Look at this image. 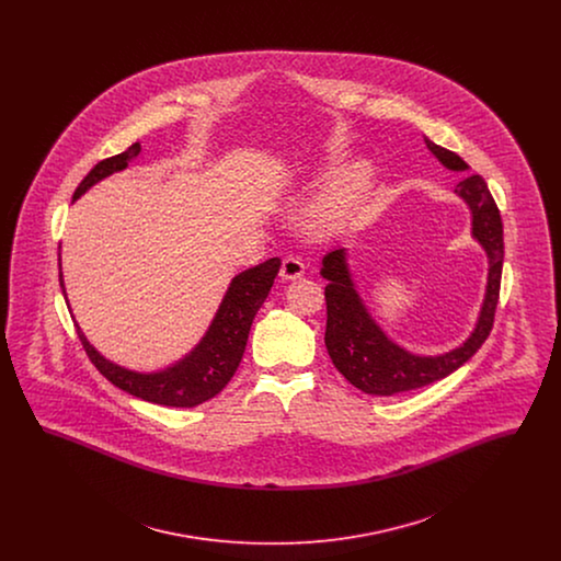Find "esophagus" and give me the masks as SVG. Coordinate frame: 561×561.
Returning <instances> with one entry per match:
<instances>
[{
	"instance_id": "esophagus-1",
	"label": "esophagus",
	"mask_w": 561,
	"mask_h": 561,
	"mask_svg": "<svg viewBox=\"0 0 561 561\" xmlns=\"http://www.w3.org/2000/svg\"><path fill=\"white\" fill-rule=\"evenodd\" d=\"M302 273H305V265L298 256H286L282 261V268H279L282 279H298V277H302Z\"/></svg>"
}]
</instances>
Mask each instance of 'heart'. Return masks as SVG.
I'll return each mask as SVG.
<instances>
[{"instance_id":"heart-1","label":"heart","mask_w":561,"mask_h":561,"mask_svg":"<svg viewBox=\"0 0 561 561\" xmlns=\"http://www.w3.org/2000/svg\"><path fill=\"white\" fill-rule=\"evenodd\" d=\"M374 172L368 163H357L345 174H341L321 199L318 218L323 227H341L348 222L355 213L364 206L370 187Z\"/></svg>"}]
</instances>
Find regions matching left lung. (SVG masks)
<instances>
[{"label": "left lung", "instance_id": "left-lung-1", "mask_svg": "<svg viewBox=\"0 0 561 561\" xmlns=\"http://www.w3.org/2000/svg\"><path fill=\"white\" fill-rule=\"evenodd\" d=\"M431 153L446 168L462 172L469 165L454 151H448L427 140ZM456 193L469 204L473 214V238L480 241L488 254V288L481 307L480 320L473 334L450 353L421 357L391 343L385 332L374 323L359 294L351 282L345 250H334L321 261V277L325 286V348L336 370L353 387L370 396H398L412 389H421L435 380L446 378L469 362L476 351L485 343L492 332L494 313L501 294V275L505 259L503 220L499 206L480 174L467 176L456 185Z\"/></svg>", "mask_w": 561, "mask_h": 561}]
</instances>
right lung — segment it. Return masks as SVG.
I'll use <instances>...</instances> for the list:
<instances>
[{"instance_id": "add662e5", "label": "right lung", "mask_w": 561, "mask_h": 561, "mask_svg": "<svg viewBox=\"0 0 561 561\" xmlns=\"http://www.w3.org/2000/svg\"><path fill=\"white\" fill-rule=\"evenodd\" d=\"M138 153L140 145L134 142L124 153L99 161L85 174L80 187L76 188L73 199H78L83 191L103 181L108 174L124 170L128 161L134 160ZM279 265V259H268L265 263L236 275L202 343L172 368L156 374H138L119 368L92 347L81 334V330H78L83 351L94 364V368L103 374L108 382H113L115 387H119L134 398L170 408H193L213 400L214 396H218L225 389V385L233 378L240 366L250 325L267 298ZM58 277L62 286V273H58Z\"/></svg>"}]
</instances>
